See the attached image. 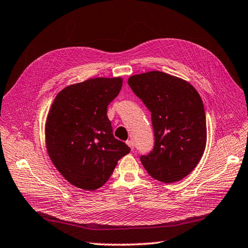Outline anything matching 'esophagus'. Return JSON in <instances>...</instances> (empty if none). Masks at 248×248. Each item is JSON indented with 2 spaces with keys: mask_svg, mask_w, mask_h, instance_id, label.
Here are the masks:
<instances>
[{
  "mask_svg": "<svg viewBox=\"0 0 248 248\" xmlns=\"http://www.w3.org/2000/svg\"><path fill=\"white\" fill-rule=\"evenodd\" d=\"M126 143H127V145L129 146L131 150H134V141L133 140H127V141H126Z\"/></svg>",
  "mask_w": 248,
  "mask_h": 248,
  "instance_id": "34e87169",
  "label": "esophagus"
}]
</instances>
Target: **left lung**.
Wrapping results in <instances>:
<instances>
[{"label":"left lung","mask_w":248,"mask_h":248,"mask_svg":"<svg viewBox=\"0 0 248 248\" xmlns=\"http://www.w3.org/2000/svg\"><path fill=\"white\" fill-rule=\"evenodd\" d=\"M128 85L151 111L155 143L140 157L153 179L173 183L198 165L206 144L202 99L185 80L158 70L130 76Z\"/></svg>","instance_id":"obj_1"}]
</instances>
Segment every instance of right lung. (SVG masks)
Listing matches in <instances>:
<instances>
[{
  "mask_svg": "<svg viewBox=\"0 0 248 248\" xmlns=\"http://www.w3.org/2000/svg\"><path fill=\"white\" fill-rule=\"evenodd\" d=\"M123 79L93 78L70 84L55 96L45 127L46 148L55 168L76 187L95 190L109 180L129 146L114 138L108 105Z\"/></svg>",
  "mask_w": 248,
  "mask_h": 248,
  "instance_id": "obj_1",
  "label": "right lung"
}]
</instances>
